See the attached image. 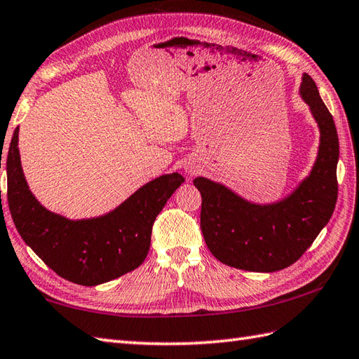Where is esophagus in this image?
Returning a JSON list of instances; mask_svg holds the SVG:
<instances>
[{"mask_svg": "<svg viewBox=\"0 0 359 359\" xmlns=\"http://www.w3.org/2000/svg\"><path fill=\"white\" fill-rule=\"evenodd\" d=\"M185 171L188 174H196V171H198V166H196V165H187L185 166Z\"/></svg>", "mask_w": 359, "mask_h": 359, "instance_id": "1", "label": "esophagus"}]
</instances>
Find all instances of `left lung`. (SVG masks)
Instances as JSON below:
<instances>
[{
  "mask_svg": "<svg viewBox=\"0 0 359 359\" xmlns=\"http://www.w3.org/2000/svg\"><path fill=\"white\" fill-rule=\"evenodd\" d=\"M299 93L310 107L320 137L310 174L290 194L277 202L255 203L219 182L193 180L202 196L203 240L210 252L231 268L252 272L287 268L305 254L333 215L338 199V132L316 82L306 73Z\"/></svg>",
  "mask_w": 359,
  "mask_h": 359,
  "instance_id": "obj_1",
  "label": "left lung"
}]
</instances>
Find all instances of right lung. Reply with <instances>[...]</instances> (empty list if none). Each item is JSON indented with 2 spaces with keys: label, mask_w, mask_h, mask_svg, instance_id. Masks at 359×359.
<instances>
[{
  "label": "right lung",
  "mask_w": 359,
  "mask_h": 359,
  "mask_svg": "<svg viewBox=\"0 0 359 359\" xmlns=\"http://www.w3.org/2000/svg\"><path fill=\"white\" fill-rule=\"evenodd\" d=\"M6 171L7 202L20 236L48 268L82 286L110 282L144 262L154 221L185 182L179 172L163 174L138 188L109 213L68 219L49 212L31 193L21 168L18 128L11 140Z\"/></svg>",
  "instance_id": "right-lung-1"
}]
</instances>
